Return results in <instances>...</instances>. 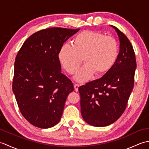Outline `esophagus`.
Returning a JSON list of instances; mask_svg holds the SVG:
<instances>
[{"instance_id": "obj_1", "label": "esophagus", "mask_w": 149, "mask_h": 149, "mask_svg": "<svg viewBox=\"0 0 149 149\" xmlns=\"http://www.w3.org/2000/svg\"><path fill=\"white\" fill-rule=\"evenodd\" d=\"M80 85L79 84H74V88H75V90L76 91H78V89L79 88Z\"/></svg>"}]
</instances>
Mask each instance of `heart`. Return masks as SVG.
<instances>
[{
    "instance_id": "obj_1",
    "label": "heart",
    "mask_w": 149,
    "mask_h": 149,
    "mask_svg": "<svg viewBox=\"0 0 149 149\" xmlns=\"http://www.w3.org/2000/svg\"><path fill=\"white\" fill-rule=\"evenodd\" d=\"M118 55V45L115 38L85 30L75 36L73 46L63 45L58 57L63 68L71 75L76 74L84 59L86 64L75 76L77 82L83 83L95 73L101 75L108 72L115 65Z\"/></svg>"
}]
</instances>
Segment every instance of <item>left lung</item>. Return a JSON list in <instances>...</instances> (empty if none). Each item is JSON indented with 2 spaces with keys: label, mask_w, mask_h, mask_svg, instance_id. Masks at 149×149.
I'll list each match as a JSON object with an SVG mask.
<instances>
[{
  "label": "left lung",
  "mask_w": 149,
  "mask_h": 149,
  "mask_svg": "<svg viewBox=\"0 0 149 149\" xmlns=\"http://www.w3.org/2000/svg\"><path fill=\"white\" fill-rule=\"evenodd\" d=\"M111 26L120 43L115 65L101 78L79 88L82 116L95 127L109 125L122 116L134 87L136 61L133 47L124 34Z\"/></svg>",
  "instance_id": "1"
}]
</instances>
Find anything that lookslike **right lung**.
Returning <instances> with one entry per match:
<instances>
[{
    "mask_svg": "<svg viewBox=\"0 0 149 149\" xmlns=\"http://www.w3.org/2000/svg\"><path fill=\"white\" fill-rule=\"evenodd\" d=\"M79 29L40 30L25 41L16 56L13 91L22 115L35 127H52L61 119L74 85L61 73L59 52Z\"/></svg>",
    "mask_w": 149,
    "mask_h": 149,
    "instance_id": "right-lung-1",
    "label": "right lung"
}]
</instances>
